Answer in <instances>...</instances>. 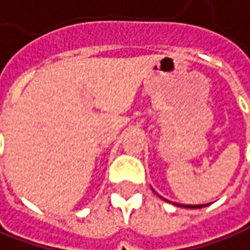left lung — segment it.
<instances>
[{"label": "left lung", "instance_id": "1", "mask_svg": "<svg viewBox=\"0 0 250 250\" xmlns=\"http://www.w3.org/2000/svg\"><path fill=\"white\" fill-rule=\"evenodd\" d=\"M163 198V197H161ZM163 200H166V198H163ZM166 201H168V200H166ZM168 203H171V201H168ZM174 205H176V207H181V208H191V209H196V208H204V207H207L208 204H205V205H183V204H176V203H172Z\"/></svg>", "mask_w": 250, "mask_h": 250}]
</instances>
